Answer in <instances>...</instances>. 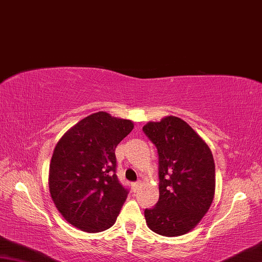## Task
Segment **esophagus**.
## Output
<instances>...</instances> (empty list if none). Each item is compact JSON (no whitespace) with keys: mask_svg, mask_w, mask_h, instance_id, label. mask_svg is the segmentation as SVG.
<instances>
[{"mask_svg":"<svg viewBox=\"0 0 262 262\" xmlns=\"http://www.w3.org/2000/svg\"><path fill=\"white\" fill-rule=\"evenodd\" d=\"M140 185H141L140 181L133 182V184H132V189H133V191H137L138 188H139V187H140Z\"/></svg>","mask_w":262,"mask_h":262,"instance_id":"obj_1","label":"esophagus"}]
</instances>
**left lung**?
Returning <instances> with one entry per match:
<instances>
[{"label": "left lung", "instance_id": "8db88e82", "mask_svg": "<svg viewBox=\"0 0 262 262\" xmlns=\"http://www.w3.org/2000/svg\"><path fill=\"white\" fill-rule=\"evenodd\" d=\"M142 131L159 154L160 199L145 210L147 226L162 236H180L200 223L215 189V166L205 141L176 116L148 122Z\"/></svg>", "mask_w": 262, "mask_h": 262}]
</instances>
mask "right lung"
<instances>
[{
	"label": "right lung",
	"mask_w": 262,
	"mask_h": 262,
	"mask_svg": "<svg viewBox=\"0 0 262 262\" xmlns=\"http://www.w3.org/2000/svg\"><path fill=\"white\" fill-rule=\"evenodd\" d=\"M132 129L130 120L98 112L58 141L49 170V188L67 223L86 233H99L115 224L129 194L117 179L115 148Z\"/></svg>",
	"instance_id": "1"
}]
</instances>
